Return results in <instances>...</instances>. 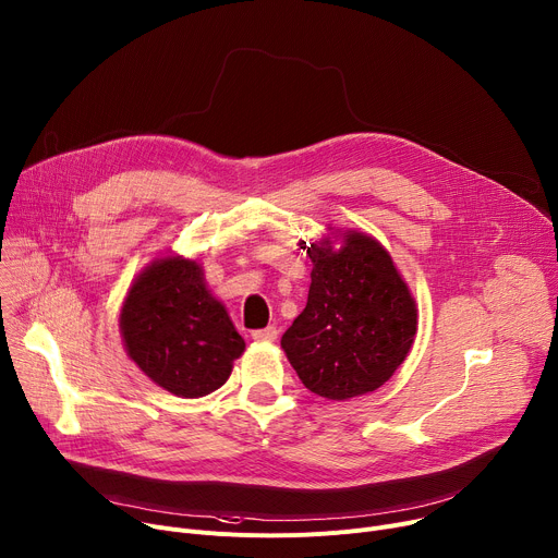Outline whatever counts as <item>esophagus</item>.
I'll use <instances>...</instances> for the list:
<instances>
[{
  "instance_id": "obj_1",
  "label": "esophagus",
  "mask_w": 558,
  "mask_h": 558,
  "mask_svg": "<svg viewBox=\"0 0 558 558\" xmlns=\"http://www.w3.org/2000/svg\"><path fill=\"white\" fill-rule=\"evenodd\" d=\"M251 337H253V341H257V343H274V341L278 339V329H276L274 325H269V327H265V329L251 331Z\"/></svg>"
}]
</instances>
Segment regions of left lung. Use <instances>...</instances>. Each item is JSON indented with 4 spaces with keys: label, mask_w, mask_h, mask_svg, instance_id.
<instances>
[{
    "label": "left lung",
    "mask_w": 558,
    "mask_h": 558,
    "mask_svg": "<svg viewBox=\"0 0 558 558\" xmlns=\"http://www.w3.org/2000/svg\"><path fill=\"white\" fill-rule=\"evenodd\" d=\"M339 234L303 242L314 265L310 295L280 345L307 390L345 401L381 388L405 361L417 305L379 240Z\"/></svg>",
    "instance_id": "1"
}]
</instances>
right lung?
<instances>
[{
    "mask_svg": "<svg viewBox=\"0 0 558 558\" xmlns=\"http://www.w3.org/2000/svg\"><path fill=\"white\" fill-rule=\"evenodd\" d=\"M128 356L163 390L197 399L221 388L244 352L197 259L155 257L130 284L119 316Z\"/></svg>",
    "mask_w": 558,
    "mask_h": 558,
    "instance_id": "add662e5",
    "label": "right lung"
}]
</instances>
